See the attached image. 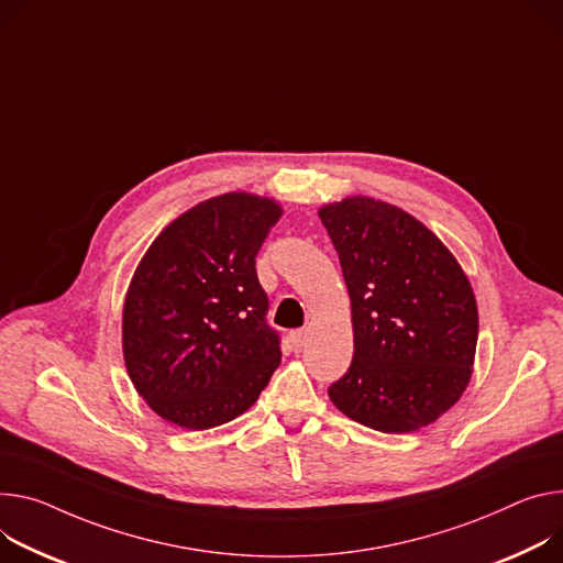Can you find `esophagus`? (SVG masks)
Segmentation results:
<instances>
[{
	"instance_id": "obj_1",
	"label": "esophagus",
	"mask_w": 563,
	"mask_h": 563,
	"mask_svg": "<svg viewBox=\"0 0 563 563\" xmlns=\"http://www.w3.org/2000/svg\"><path fill=\"white\" fill-rule=\"evenodd\" d=\"M289 339H291L294 350H302L305 343H308V332H305V330H294V332H289Z\"/></svg>"
}]
</instances>
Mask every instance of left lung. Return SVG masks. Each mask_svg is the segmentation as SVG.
Returning <instances> with one entry per match:
<instances>
[{"instance_id": "8db88e82", "label": "left lung", "mask_w": 563, "mask_h": 563, "mask_svg": "<svg viewBox=\"0 0 563 563\" xmlns=\"http://www.w3.org/2000/svg\"><path fill=\"white\" fill-rule=\"evenodd\" d=\"M352 302L354 354L328 388L341 413L382 433L435 422L470 384L478 341L472 285L413 216L371 197L319 211Z\"/></svg>"}]
</instances>
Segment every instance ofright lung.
I'll list each match as a JSON object with an SVG mask.
<instances>
[{"label": "right lung", "mask_w": 563, "mask_h": 563, "mask_svg": "<svg viewBox=\"0 0 563 563\" xmlns=\"http://www.w3.org/2000/svg\"><path fill=\"white\" fill-rule=\"evenodd\" d=\"M274 199L227 192L197 203L150 244L123 308V356L152 411L184 429L242 416L280 364V334L255 274Z\"/></svg>", "instance_id": "1"}]
</instances>
